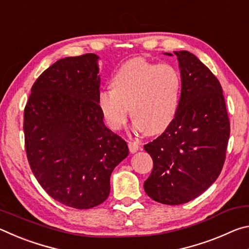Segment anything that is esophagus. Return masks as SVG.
<instances>
[{
	"label": "esophagus",
	"instance_id": "obj_1",
	"mask_svg": "<svg viewBox=\"0 0 249 249\" xmlns=\"http://www.w3.org/2000/svg\"><path fill=\"white\" fill-rule=\"evenodd\" d=\"M128 148L130 153L134 154L141 149V144L138 142H128Z\"/></svg>",
	"mask_w": 249,
	"mask_h": 249
}]
</instances>
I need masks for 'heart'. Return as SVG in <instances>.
<instances>
[{"label": "heart", "mask_w": 249, "mask_h": 249, "mask_svg": "<svg viewBox=\"0 0 249 249\" xmlns=\"http://www.w3.org/2000/svg\"><path fill=\"white\" fill-rule=\"evenodd\" d=\"M112 89L99 94V107L109 127L120 130L130 114L137 132L158 135L177 114L181 93L179 71L135 58L122 65L112 78Z\"/></svg>", "instance_id": "1"}]
</instances>
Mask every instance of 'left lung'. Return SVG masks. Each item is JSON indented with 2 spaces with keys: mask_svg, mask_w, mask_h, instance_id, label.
<instances>
[{
  "mask_svg": "<svg viewBox=\"0 0 249 249\" xmlns=\"http://www.w3.org/2000/svg\"><path fill=\"white\" fill-rule=\"evenodd\" d=\"M175 54L181 77L178 111L165 132L144 146L154 161L145 192L168 205L187 203L215 182L230 138L218 80L193 53L181 50Z\"/></svg>",
  "mask_w": 249,
  "mask_h": 249,
  "instance_id": "1",
  "label": "left lung"
}]
</instances>
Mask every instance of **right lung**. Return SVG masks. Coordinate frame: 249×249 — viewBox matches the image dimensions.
<instances>
[{"label": "right lung", "instance_id": "obj_1", "mask_svg": "<svg viewBox=\"0 0 249 249\" xmlns=\"http://www.w3.org/2000/svg\"><path fill=\"white\" fill-rule=\"evenodd\" d=\"M99 56L66 57L32 87L24 111L25 148L35 178L61 204L84 210L107 199L109 177L128 156L99 107Z\"/></svg>", "mask_w": 249, "mask_h": 249}]
</instances>
